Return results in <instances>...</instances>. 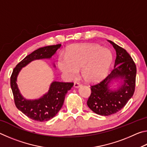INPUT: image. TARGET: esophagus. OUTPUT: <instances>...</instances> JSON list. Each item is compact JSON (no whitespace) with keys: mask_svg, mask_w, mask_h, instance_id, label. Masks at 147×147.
<instances>
[{"mask_svg":"<svg viewBox=\"0 0 147 147\" xmlns=\"http://www.w3.org/2000/svg\"><path fill=\"white\" fill-rule=\"evenodd\" d=\"M81 86H82V84L80 82H74V88H79V87Z\"/></svg>","mask_w":147,"mask_h":147,"instance_id":"1","label":"esophagus"}]
</instances>
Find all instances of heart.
I'll return each mask as SVG.
<instances>
[{
    "label": "heart",
    "instance_id": "heart-1",
    "mask_svg": "<svg viewBox=\"0 0 147 147\" xmlns=\"http://www.w3.org/2000/svg\"><path fill=\"white\" fill-rule=\"evenodd\" d=\"M112 61V54L109 49L98 45H77L71 47L58 61L60 71L69 78H74L81 69L82 76L89 83L104 78Z\"/></svg>",
    "mask_w": 147,
    "mask_h": 147
}]
</instances>
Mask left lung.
<instances>
[{"label":"left lung","instance_id":"obj_1","mask_svg":"<svg viewBox=\"0 0 147 147\" xmlns=\"http://www.w3.org/2000/svg\"><path fill=\"white\" fill-rule=\"evenodd\" d=\"M116 51L114 67L100 82L91 86V93L87 104L92 111L100 115L108 116L123 108L135 91L136 65L125 49L111 41ZM121 78L123 84L117 90H110L109 84L113 79Z\"/></svg>","mask_w":147,"mask_h":147}]
</instances>
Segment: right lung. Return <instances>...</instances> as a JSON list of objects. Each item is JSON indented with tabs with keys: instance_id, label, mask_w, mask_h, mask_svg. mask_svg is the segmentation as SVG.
<instances>
[{
	"instance_id": "1",
	"label": "right lung",
	"mask_w": 147,
	"mask_h": 147,
	"mask_svg": "<svg viewBox=\"0 0 147 147\" xmlns=\"http://www.w3.org/2000/svg\"><path fill=\"white\" fill-rule=\"evenodd\" d=\"M61 45L47 46L39 48L26 56L14 68L10 77V86L17 108L32 120L44 122L53 118L60 110L67 93L73 86V82H53L48 93L36 100H26L17 87V77L21 69L32 61L39 59H49L60 48Z\"/></svg>"
}]
</instances>
